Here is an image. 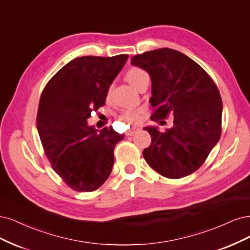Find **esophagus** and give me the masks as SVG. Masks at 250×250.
I'll list each match as a JSON object with an SVG mask.
<instances>
[{
    "instance_id": "1",
    "label": "esophagus",
    "mask_w": 250,
    "mask_h": 250,
    "mask_svg": "<svg viewBox=\"0 0 250 250\" xmlns=\"http://www.w3.org/2000/svg\"><path fill=\"white\" fill-rule=\"evenodd\" d=\"M139 130V127H137V126H134V127H132L131 128V130L130 131H128L127 133H126V135L127 136H132V135H134L137 131H138Z\"/></svg>"
}]
</instances>
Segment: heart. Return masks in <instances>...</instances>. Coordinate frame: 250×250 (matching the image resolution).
Segmentation results:
<instances>
[{"label":"heart","instance_id":"1","mask_svg":"<svg viewBox=\"0 0 250 250\" xmlns=\"http://www.w3.org/2000/svg\"><path fill=\"white\" fill-rule=\"evenodd\" d=\"M146 77H148V76H147V72L146 70H143L142 68L136 67V66L131 67L125 72L126 81L131 85H133L135 88H137V86L139 85V83L142 81V80ZM110 94H111V88H109L108 92H107L108 96H110ZM143 112H144L143 109H126L122 113V118L124 120H125V122L134 123V122H137V120L140 118Z\"/></svg>","mask_w":250,"mask_h":250}]
</instances>
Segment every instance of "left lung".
<instances>
[{
    "instance_id": "left-lung-1",
    "label": "left lung",
    "mask_w": 250,
    "mask_h": 250,
    "mask_svg": "<svg viewBox=\"0 0 250 250\" xmlns=\"http://www.w3.org/2000/svg\"><path fill=\"white\" fill-rule=\"evenodd\" d=\"M131 63L150 76L149 102L154 108L150 119L158 123L174 116L173 126L165 132L144 127L151 137L150 146L143 150L144 159L168 179H181L196 171L221 135L218 88L199 64L172 49L135 55Z\"/></svg>"
}]
</instances>
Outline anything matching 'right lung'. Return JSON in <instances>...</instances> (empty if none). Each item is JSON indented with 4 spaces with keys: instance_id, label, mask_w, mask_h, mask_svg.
Listing matches in <instances>:
<instances>
[{
    "instance_id": "right-lung-1",
    "label": "right lung",
    "mask_w": 250,
    "mask_h": 250,
    "mask_svg": "<svg viewBox=\"0 0 250 250\" xmlns=\"http://www.w3.org/2000/svg\"><path fill=\"white\" fill-rule=\"evenodd\" d=\"M128 55L85 56L71 60L52 77L40 96L37 131L54 171L68 187L91 192L107 181L114 163V147L124 135L87 119L106 102L110 85Z\"/></svg>"
}]
</instances>
